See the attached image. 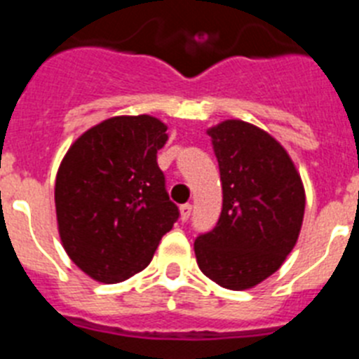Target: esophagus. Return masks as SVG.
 <instances>
[{"mask_svg":"<svg viewBox=\"0 0 359 359\" xmlns=\"http://www.w3.org/2000/svg\"><path fill=\"white\" fill-rule=\"evenodd\" d=\"M180 214H182V221H189L190 214H192V205L190 203H185L180 207Z\"/></svg>","mask_w":359,"mask_h":359,"instance_id":"esophagus-1","label":"esophagus"}]
</instances>
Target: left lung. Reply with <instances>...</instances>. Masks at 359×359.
Returning <instances> with one entry per match:
<instances>
[{
    "instance_id": "left-lung-1",
    "label": "left lung",
    "mask_w": 359,
    "mask_h": 359,
    "mask_svg": "<svg viewBox=\"0 0 359 359\" xmlns=\"http://www.w3.org/2000/svg\"><path fill=\"white\" fill-rule=\"evenodd\" d=\"M223 185L217 224L194 243L203 273L226 290L261 284L286 261L302 228L306 192L286 149L243 120L208 129Z\"/></svg>"
}]
</instances>
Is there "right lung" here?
Wrapping results in <instances>:
<instances>
[{"mask_svg":"<svg viewBox=\"0 0 359 359\" xmlns=\"http://www.w3.org/2000/svg\"><path fill=\"white\" fill-rule=\"evenodd\" d=\"M167 126L154 116H113L68 149L55 180L62 246L91 278L116 284L145 269L180 210L156 154Z\"/></svg>","mask_w":359,"mask_h":359,"instance_id":"right-lung-1","label":"right lung"}]
</instances>
